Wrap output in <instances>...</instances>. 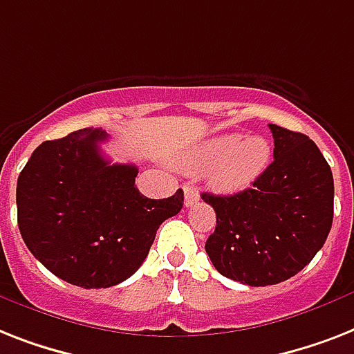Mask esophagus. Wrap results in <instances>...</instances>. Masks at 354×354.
<instances>
[{
    "label": "esophagus",
    "instance_id": "esophagus-1",
    "mask_svg": "<svg viewBox=\"0 0 354 354\" xmlns=\"http://www.w3.org/2000/svg\"><path fill=\"white\" fill-rule=\"evenodd\" d=\"M183 192H185V200H183L185 207L194 205V203H196L198 200H200V192L196 191V187L185 185V187H183Z\"/></svg>",
    "mask_w": 354,
    "mask_h": 354
}]
</instances>
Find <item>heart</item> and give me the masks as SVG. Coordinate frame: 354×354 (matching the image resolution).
Listing matches in <instances>:
<instances>
[{
    "label": "heart",
    "instance_id": "heart-1",
    "mask_svg": "<svg viewBox=\"0 0 354 354\" xmlns=\"http://www.w3.org/2000/svg\"><path fill=\"white\" fill-rule=\"evenodd\" d=\"M271 162V145L260 136L220 134L191 149L180 163L191 171L211 167L207 180L218 192L232 194L251 185Z\"/></svg>",
    "mask_w": 354,
    "mask_h": 354
}]
</instances>
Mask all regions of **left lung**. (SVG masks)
<instances>
[{
	"label": "left lung",
	"mask_w": 354,
	"mask_h": 354,
	"mask_svg": "<svg viewBox=\"0 0 354 354\" xmlns=\"http://www.w3.org/2000/svg\"><path fill=\"white\" fill-rule=\"evenodd\" d=\"M272 163L249 189L231 196L203 192L216 212L205 251L223 277L252 287L300 272L327 240L333 223V172L317 143L269 125Z\"/></svg>",
	"instance_id": "obj_1"
}]
</instances>
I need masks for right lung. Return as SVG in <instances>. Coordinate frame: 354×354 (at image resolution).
<instances>
[{
	"instance_id": "obj_1",
	"label": "right lung",
	"mask_w": 354,
	"mask_h": 354,
	"mask_svg": "<svg viewBox=\"0 0 354 354\" xmlns=\"http://www.w3.org/2000/svg\"><path fill=\"white\" fill-rule=\"evenodd\" d=\"M102 129L43 142L16 187L23 242L57 278L105 289L122 283L147 258L158 227L182 211L183 191L151 200L134 185L136 165L111 163Z\"/></svg>"
}]
</instances>
